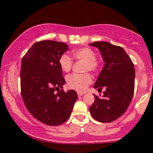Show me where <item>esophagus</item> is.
Masks as SVG:
<instances>
[{
  "label": "esophagus",
  "instance_id": "1",
  "mask_svg": "<svg viewBox=\"0 0 153 153\" xmlns=\"http://www.w3.org/2000/svg\"><path fill=\"white\" fill-rule=\"evenodd\" d=\"M84 94V93H82V92H78V96H82V95Z\"/></svg>",
  "mask_w": 153,
  "mask_h": 153
}]
</instances>
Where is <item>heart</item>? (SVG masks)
Segmentation results:
<instances>
[{
	"instance_id": "obj_1",
	"label": "heart",
	"mask_w": 153,
	"mask_h": 153,
	"mask_svg": "<svg viewBox=\"0 0 153 153\" xmlns=\"http://www.w3.org/2000/svg\"><path fill=\"white\" fill-rule=\"evenodd\" d=\"M73 57L76 60L84 62L83 72H96L99 69V62L96 59V54L91 49L82 47L72 51ZM59 64L63 72L68 73L73 66V59L68 54H63L59 59ZM92 81L91 76L88 73L73 74L67 77V84L70 88L82 92L87 88Z\"/></svg>"
}]
</instances>
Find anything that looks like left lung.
<instances>
[{"instance_id":"left-lung-1","label":"left lung","mask_w":153,"mask_h":153,"mask_svg":"<svg viewBox=\"0 0 153 153\" xmlns=\"http://www.w3.org/2000/svg\"><path fill=\"white\" fill-rule=\"evenodd\" d=\"M89 45L100 51L105 62L94 83V88H106L102 99L94 94L95 101L89 110L96 120L111 122L127 111L132 99L135 78L134 64L122 47L106 42H96Z\"/></svg>"}]
</instances>
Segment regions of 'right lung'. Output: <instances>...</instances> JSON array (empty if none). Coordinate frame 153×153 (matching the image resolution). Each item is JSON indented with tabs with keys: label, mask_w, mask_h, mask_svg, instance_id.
Segmentation results:
<instances>
[{
	"label": "right lung",
	"mask_w": 153,
	"mask_h": 153,
	"mask_svg": "<svg viewBox=\"0 0 153 153\" xmlns=\"http://www.w3.org/2000/svg\"><path fill=\"white\" fill-rule=\"evenodd\" d=\"M68 49V45L63 42H38L22 59L23 101L34 118L49 126H58L66 122L78 99L76 91L65 92L62 89L65 80L59 59Z\"/></svg>",
	"instance_id": "1"
}]
</instances>
